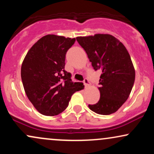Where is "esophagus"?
<instances>
[{
  "label": "esophagus",
  "instance_id": "34e87169",
  "mask_svg": "<svg viewBox=\"0 0 154 154\" xmlns=\"http://www.w3.org/2000/svg\"><path fill=\"white\" fill-rule=\"evenodd\" d=\"M83 83H84V85L85 86V87H88V86H90V85H91L89 80H88V79L87 78L84 79V80H83Z\"/></svg>",
  "mask_w": 154,
  "mask_h": 154
}]
</instances>
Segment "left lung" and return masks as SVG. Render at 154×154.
<instances>
[{"label": "left lung", "mask_w": 154, "mask_h": 154, "mask_svg": "<svg viewBox=\"0 0 154 154\" xmlns=\"http://www.w3.org/2000/svg\"><path fill=\"white\" fill-rule=\"evenodd\" d=\"M95 71L100 69V97L90 109L109 115L116 112L128 100L133 87L135 72L128 50L118 39L108 34L77 37Z\"/></svg>", "instance_id": "left-lung-1"}]
</instances>
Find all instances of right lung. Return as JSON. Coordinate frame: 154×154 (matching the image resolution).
Segmentation results:
<instances>
[{
	"instance_id": "obj_1",
	"label": "right lung",
	"mask_w": 154,
	"mask_h": 154,
	"mask_svg": "<svg viewBox=\"0 0 154 154\" xmlns=\"http://www.w3.org/2000/svg\"><path fill=\"white\" fill-rule=\"evenodd\" d=\"M75 42L70 38L48 35L29 49L23 61L21 77L26 96L40 114L55 116L68 106L72 95L84 88L73 82L64 70L67 51Z\"/></svg>"
}]
</instances>
